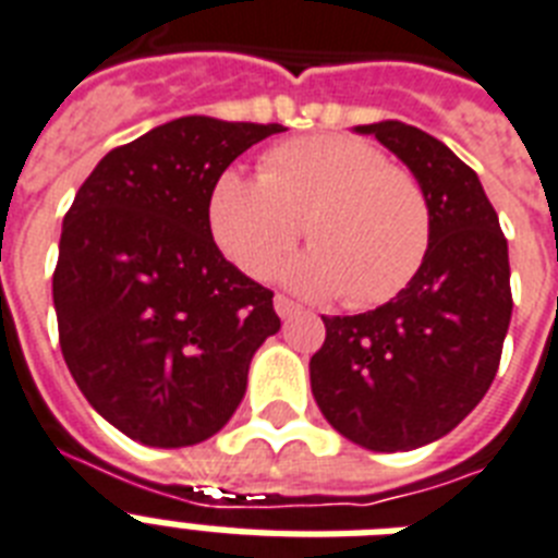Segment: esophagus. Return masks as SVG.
I'll return each mask as SVG.
<instances>
[{"label": "esophagus", "mask_w": 558, "mask_h": 558, "mask_svg": "<svg viewBox=\"0 0 558 558\" xmlns=\"http://www.w3.org/2000/svg\"><path fill=\"white\" fill-rule=\"evenodd\" d=\"M275 312H278L280 318H292L294 312H298V303L289 301L287 294H275Z\"/></svg>", "instance_id": "1"}]
</instances>
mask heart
<instances>
[{"mask_svg": "<svg viewBox=\"0 0 558 558\" xmlns=\"http://www.w3.org/2000/svg\"><path fill=\"white\" fill-rule=\"evenodd\" d=\"M208 232L248 278H266L298 243L283 278L303 294H341L364 310L389 301L427 255L433 215L424 185L364 140L312 134L260 157V177L217 174Z\"/></svg>", "mask_w": 558, "mask_h": 558, "instance_id": "b5f03b06", "label": "heart"}]
</instances>
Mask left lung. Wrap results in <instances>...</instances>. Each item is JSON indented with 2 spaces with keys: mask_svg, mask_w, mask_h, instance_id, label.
I'll return each mask as SVG.
<instances>
[{
  "mask_svg": "<svg viewBox=\"0 0 558 558\" xmlns=\"http://www.w3.org/2000/svg\"><path fill=\"white\" fill-rule=\"evenodd\" d=\"M355 131L418 177L433 232L392 301L324 318L312 396L343 438L375 452L415 450L459 427L496 378L513 312L507 240L478 174L441 140L398 120Z\"/></svg>",
  "mask_w": 558,
  "mask_h": 558,
  "instance_id": "8db88e82",
  "label": "left lung"
}]
</instances>
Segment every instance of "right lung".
<instances>
[{"label": "right lung", "mask_w": 558, "mask_h": 558, "mask_svg": "<svg viewBox=\"0 0 558 558\" xmlns=\"http://www.w3.org/2000/svg\"><path fill=\"white\" fill-rule=\"evenodd\" d=\"M283 131L180 117L108 151L62 220L59 347L88 404L148 447H192L243 401L257 347L280 329L271 292L208 232L211 183Z\"/></svg>", "instance_id": "obj_1"}]
</instances>
